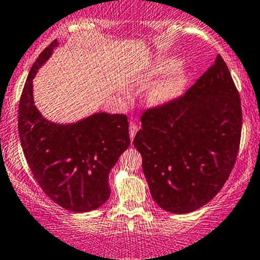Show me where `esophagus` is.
<instances>
[{
	"label": "esophagus",
	"mask_w": 260,
	"mask_h": 260,
	"mask_svg": "<svg viewBox=\"0 0 260 260\" xmlns=\"http://www.w3.org/2000/svg\"><path fill=\"white\" fill-rule=\"evenodd\" d=\"M136 133H138V125H135V124H134V122H131V124H130V131H129L131 140H133L134 136L136 135Z\"/></svg>",
	"instance_id": "esophagus-1"
}]
</instances>
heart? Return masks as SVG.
<instances>
[{
	"label": "heart",
	"mask_w": 260,
	"mask_h": 260,
	"mask_svg": "<svg viewBox=\"0 0 260 260\" xmlns=\"http://www.w3.org/2000/svg\"><path fill=\"white\" fill-rule=\"evenodd\" d=\"M180 63L181 60L177 57H175V55H166V57L158 58V59H156L152 63L149 71L145 73L144 82L146 84H151V83L156 82L160 78L175 71L180 66ZM186 82V69L179 68L177 71H175L169 78H166L162 82L150 89L149 93H147V102L151 105H156V107H162V105L170 104V103L174 102L182 94Z\"/></svg>",
	"instance_id": "1"
}]
</instances>
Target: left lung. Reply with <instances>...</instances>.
I'll list each match as a JSON object with an SVG mask.
<instances>
[{
  "instance_id": "8db88e82",
  "label": "left lung",
  "mask_w": 260,
  "mask_h": 260,
  "mask_svg": "<svg viewBox=\"0 0 260 260\" xmlns=\"http://www.w3.org/2000/svg\"><path fill=\"white\" fill-rule=\"evenodd\" d=\"M134 146L155 202L189 213L209 202L233 169L242 131L238 90L218 54L185 95L141 116Z\"/></svg>"
}]
</instances>
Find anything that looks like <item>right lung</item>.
Here are the masks:
<instances>
[{
    "mask_svg": "<svg viewBox=\"0 0 260 260\" xmlns=\"http://www.w3.org/2000/svg\"><path fill=\"white\" fill-rule=\"evenodd\" d=\"M53 41L30 68L18 105V134L33 177L52 201L72 212H89L110 197L109 172L129 147L124 114L95 113L72 124L52 122L33 100V78L51 57Z\"/></svg>",
    "mask_w": 260,
    "mask_h": 260,
    "instance_id": "right-lung-1",
    "label": "right lung"
}]
</instances>
